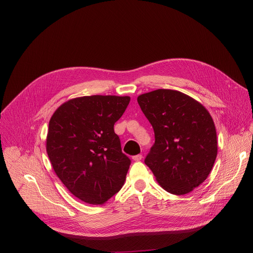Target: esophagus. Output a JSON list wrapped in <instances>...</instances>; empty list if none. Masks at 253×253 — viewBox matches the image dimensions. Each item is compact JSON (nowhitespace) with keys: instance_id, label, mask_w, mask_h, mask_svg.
Segmentation results:
<instances>
[{"instance_id":"obj_1","label":"esophagus","mask_w":253,"mask_h":253,"mask_svg":"<svg viewBox=\"0 0 253 253\" xmlns=\"http://www.w3.org/2000/svg\"><path fill=\"white\" fill-rule=\"evenodd\" d=\"M132 159H133V161H140L142 159V155H136V156H133L132 157Z\"/></svg>"}]
</instances>
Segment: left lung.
<instances>
[{
	"label": "left lung",
	"instance_id": "8db88e82",
	"mask_svg": "<svg viewBox=\"0 0 253 253\" xmlns=\"http://www.w3.org/2000/svg\"><path fill=\"white\" fill-rule=\"evenodd\" d=\"M137 102L155 132V143L144 163L167 192H192L208 177L217 155L210 114L200 102L176 90L144 93Z\"/></svg>",
	"mask_w": 253,
	"mask_h": 253
}]
</instances>
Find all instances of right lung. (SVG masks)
<instances>
[{"mask_svg": "<svg viewBox=\"0 0 253 253\" xmlns=\"http://www.w3.org/2000/svg\"><path fill=\"white\" fill-rule=\"evenodd\" d=\"M129 96L92 95L61 104L49 122L46 150L56 175L75 197L101 205L122 189L130 159L114 125Z\"/></svg>", "mask_w": 253, "mask_h": 253, "instance_id": "add662e5", "label": "right lung"}]
</instances>
